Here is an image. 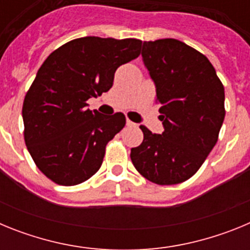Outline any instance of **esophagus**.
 <instances>
[{"label":"esophagus","instance_id":"1","mask_svg":"<svg viewBox=\"0 0 250 250\" xmlns=\"http://www.w3.org/2000/svg\"><path fill=\"white\" fill-rule=\"evenodd\" d=\"M126 125H127V126H136V124L132 123V121L129 120V119L126 120Z\"/></svg>","mask_w":250,"mask_h":250}]
</instances>
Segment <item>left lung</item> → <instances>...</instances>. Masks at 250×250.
Wrapping results in <instances>:
<instances>
[{"mask_svg": "<svg viewBox=\"0 0 250 250\" xmlns=\"http://www.w3.org/2000/svg\"><path fill=\"white\" fill-rule=\"evenodd\" d=\"M141 56L155 83L164 131L152 134L141 125L144 140L130 158L151 183L179 184L199 170L218 141L224 86L210 61L179 40L144 41Z\"/></svg>", "mask_w": 250, "mask_h": 250, "instance_id": "left-lung-1", "label": "left lung"}]
</instances>
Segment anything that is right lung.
I'll return each instance as SVG.
<instances>
[{"label":"right lung","instance_id":"add662e5","mask_svg":"<svg viewBox=\"0 0 250 250\" xmlns=\"http://www.w3.org/2000/svg\"><path fill=\"white\" fill-rule=\"evenodd\" d=\"M140 47L136 39L80 37L55 50L39 68L22 106L23 135L50 180L71 187L100 169L106 144L126 119L91 111L86 101L109 91L116 68L136 59Z\"/></svg>","mask_w":250,"mask_h":250}]
</instances>
